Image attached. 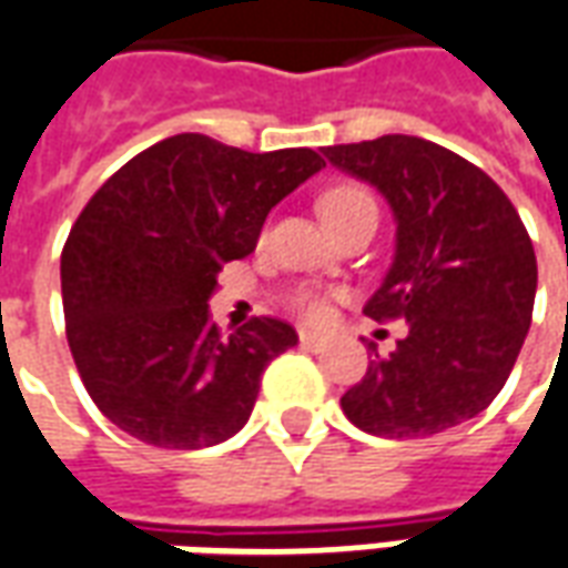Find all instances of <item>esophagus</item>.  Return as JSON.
I'll list each match as a JSON object with an SVG mask.
<instances>
[{
    "mask_svg": "<svg viewBox=\"0 0 568 568\" xmlns=\"http://www.w3.org/2000/svg\"><path fill=\"white\" fill-rule=\"evenodd\" d=\"M297 341H301V346L310 349V353H322V349L328 346V337H322V334H313V332H301L297 334Z\"/></svg>",
    "mask_w": 568,
    "mask_h": 568,
    "instance_id": "1",
    "label": "esophagus"
}]
</instances>
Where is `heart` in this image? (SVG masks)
I'll use <instances>...</instances> for the list:
<instances>
[{"label":"heart","mask_w":568,"mask_h":568,"mask_svg":"<svg viewBox=\"0 0 568 568\" xmlns=\"http://www.w3.org/2000/svg\"><path fill=\"white\" fill-rule=\"evenodd\" d=\"M320 210L325 215V222L328 227H337V224H344L346 219H353L356 212L362 210H377V200L371 194L368 187L362 185H334L328 187L320 200ZM288 307L295 310L297 316L304 322H313V325H320V322L328 320V297L316 292V288H295L292 295H288Z\"/></svg>","instance_id":"heart-1"}]
</instances>
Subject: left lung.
Instances as JSON below:
<instances>
[{
    "mask_svg": "<svg viewBox=\"0 0 568 568\" xmlns=\"http://www.w3.org/2000/svg\"><path fill=\"white\" fill-rule=\"evenodd\" d=\"M325 158L389 200L398 246L365 313L407 322L395 353L346 389L344 414L381 438H428L477 417L532 322L536 252L514 203L480 166L419 136L328 145Z\"/></svg>",
    "mask_w": 568,
    "mask_h": 568,
    "instance_id": "left-lung-1",
    "label": "left lung"
}]
</instances>
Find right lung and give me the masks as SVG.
<instances>
[{"instance_id":"right-lung-1","label":"right lung","mask_w":568,"mask_h":568,"mask_svg":"<svg viewBox=\"0 0 568 568\" xmlns=\"http://www.w3.org/2000/svg\"><path fill=\"white\" fill-rule=\"evenodd\" d=\"M325 161L179 133L130 158L72 224L60 258L67 341L93 405L166 450L222 444L246 426L261 374L295 328L210 322L224 261L255 248L267 212Z\"/></svg>"}]
</instances>
